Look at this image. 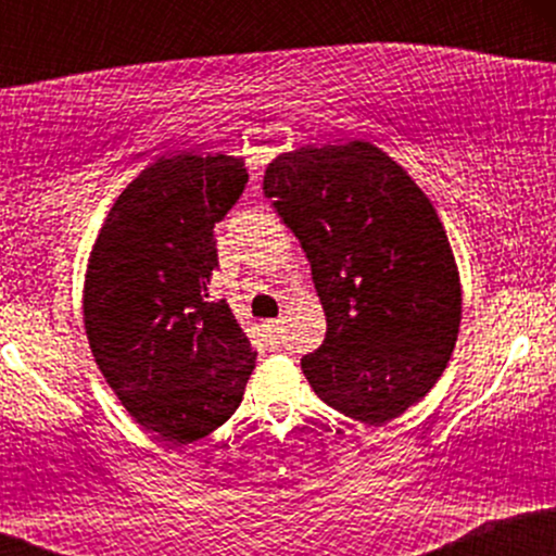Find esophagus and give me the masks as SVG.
Returning a JSON list of instances; mask_svg holds the SVG:
<instances>
[{
	"instance_id": "1",
	"label": "esophagus",
	"mask_w": 556,
	"mask_h": 556,
	"mask_svg": "<svg viewBox=\"0 0 556 556\" xmlns=\"http://www.w3.org/2000/svg\"><path fill=\"white\" fill-rule=\"evenodd\" d=\"M269 331L274 337H282V321H271L269 324Z\"/></svg>"
}]
</instances>
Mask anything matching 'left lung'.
<instances>
[{
	"mask_svg": "<svg viewBox=\"0 0 556 556\" xmlns=\"http://www.w3.org/2000/svg\"><path fill=\"white\" fill-rule=\"evenodd\" d=\"M264 195L327 314L324 344L300 361L308 384L361 424L402 416L437 384L460 329V277L431 201L363 140L277 156Z\"/></svg>",
	"mask_w": 556,
	"mask_h": 556,
	"instance_id": "1",
	"label": "left lung"
}]
</instances>
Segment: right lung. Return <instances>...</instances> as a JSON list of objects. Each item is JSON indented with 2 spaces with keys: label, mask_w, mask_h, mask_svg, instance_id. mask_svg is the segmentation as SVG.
Here are the masks:
<instances>
[{
  "label": "right lung",
  "mask_w": 556,
  "mask_h": 556,
  "mask_svg": "<svg viewBox=\"0 0 556 556\" xmlns=\"http://www.w3.org/2000/svg\"><path fill=\"white\" fill-rule=\"evenodd\" d=\"M248 182L242 159H159L114 201L88 261L83 318L96 366L125 410L190 444L238 410L256 350L225 300L214 227Z\"/></svg>",
  "instance_id": "right-lung-1"
}]
</instances>
